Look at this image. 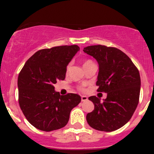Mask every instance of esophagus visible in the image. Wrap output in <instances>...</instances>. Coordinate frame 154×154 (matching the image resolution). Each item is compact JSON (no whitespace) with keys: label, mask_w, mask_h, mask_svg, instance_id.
I'll return each instance as SVG.
<instances>
[{"label":"esophagus","mask_w":154,"mask_h":154,"mask_svg":"<svg viewBox=\"0 0 154 154\" xmlns=\"http://www.w3.org/2000/svg\"><path fill=\"white\" fill-rule=\"evenodd\" d=\"M88 100V97H86V96H84V95H83V96H81V100L82 101H86V100Z\"/></svg>","instance_id":"obj_1"}]
</instances>
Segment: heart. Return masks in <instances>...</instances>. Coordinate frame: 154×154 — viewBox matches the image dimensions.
<instances>
[{
	"label": "heart",
	"instance_id": "1",
	"mask_svg": "<svg viewBox=\"0 0 154 154\" xmlns=\"http://www.w3.org/2000/svg\"><path fill=\"white\" fill-rule=\"evenodd\" d=\"M91 63H92V61H91V60H86L83 62V66H84V67H86V66H88V65L91 64ZM69 68H70V65H68V66H67V71L69 70ZM80 89H83V88H80Z\"/></svg>",
	"mask_w": 154,
	"mask_h": 154
}]
</instances>
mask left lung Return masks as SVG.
I'll return each instance as SVG.
<instances>
[{
	"instance_id": "left-lung-1",
	"label": "left lung",
	"mask_w": 154,
	"mask_h": 154,
	"mask_svg": "<svg viewBox=\"0 0 154 154\" xmlns=\"http://www.w3.org/2000/svg\"><path fill=\"white\" fill-rule=\"evenodd\" d=\"M83 51L99 65L97 91L107 93L106 98L91 96L94 109L86 116L88 125L97 130L112 132L126 125L138 106L140 94L139 71L121 50L105 45H91Z\"/></svg>"
}]
</instances>
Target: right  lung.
<instances>
[{
  "label": "right lung",
  "mask_w": 154,
  "mask_h": 154,
  "mask_svg": "<svg viewBox=\"0 0 154 154\" xmlns=\"http://www.w3.org/2000/svg\"><path fill=\"white\" fill-rule=\"evenodd\" d=\"M80 48L57 46L35 52L24 64L18 77V103L27 120L42 131L67 125L70 112L81 101L80 95H60L54 85L66 78L67 66Z\"/></svg>",
  "instance_id": "right-lung-1"
}]
</instances>
